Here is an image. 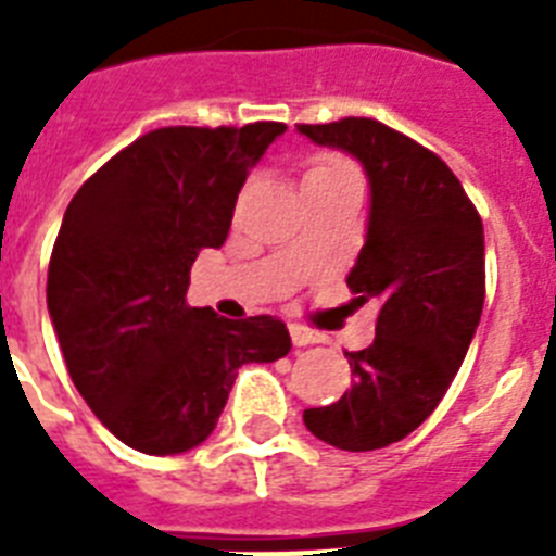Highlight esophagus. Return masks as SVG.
<instances>
[{
	"instance_id": "obj_1",
	"label": "esophagus",
	"mask_w": 556,
	"mask_h": 556,
	"mask_svg": "<svg viewBox=\"0 0 556 556\" xmlns=\"http://www.w3.org/2000/svg\"><path fill=\"white\" fill-rule=\"evenodd\" d=\"M288 331H291V340H294V346H314V343H320V334L312 329H303V326H296V323H291L288 326Z\"/></svg>"
}]
</instances>
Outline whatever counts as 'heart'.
Masks as SVG:
<instances>
[{
  "label": "heart",
  "instance_id": "obj_1",
  "mask_svg": "<svg viewBox=\"0 0 556 556\" xmlns=\"http://www.w3.org/2000/svg\"><path fill=\"white\" fill-rule=\"evenodd\" d=\"M326 178H352V181H357V173L346 159H338V155H320V159L312 161V167L305 169L303 185L326 181Z\"/></svg>",
  "mask_w": 556,
  "mask_h": 556
}]
</instances>
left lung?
<instances>
[{
  "label": "left lung",
  "mask_w": 556,
  "mask_h": 556,
  "mask_svg": "<svg viewBox=\"0 0 556 556\" xmlns=\"http://www.w3.org/2000/svg\"><path fill=\"white\" fill-rule=\"evenodd\" d=\"M296 132L349 152L369 178L366 239L346 286L357 305L380 308L375 340L346 352L352 387L303 421L331 447L380 450L427 421L470 349L484 305L482 218L435 152L371 117Z\"/></svg>",
  "instance_id": "left-lung-1"
}]
</instances>
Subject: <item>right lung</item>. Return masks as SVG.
<instances>
[{
    "label": "right lung",
    "mask_w": 556,
    "mask_h": 556,
    "mask_svg": "<svg viewBox=\"0 0 556 556\" xmlns=\"http://www.w3.org/2000/svg\"><path fill=\"white\" fill-rule=\"evenodd\" d=\"M286 132L274 121L164 126L77 190L48 265V314L83 401L126 447H199L236 371L291 352L286 323L190 308L199 251L222 248L244 178Z\"/></svg>",
    "instance_id": "right-lung-1"
}]
</instances>
